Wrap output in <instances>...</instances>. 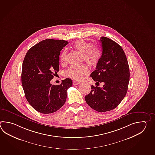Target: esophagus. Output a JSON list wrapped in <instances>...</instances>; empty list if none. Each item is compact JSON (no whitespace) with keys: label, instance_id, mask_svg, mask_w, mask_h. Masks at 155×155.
I'll return each instance as SVG.
<instances>
[{"label":"esophagus","instance_id":"obj_1","mask_svg":"<svg viewBox=\"0 0 155 155\" xmlns=\"http://www.w3.org/2000/svg\"><path fill=\"white\" fill-rule=\"evenodd\" d=\"M79 82H77V81H73V84L74 85H78V84H79Z\"/></svg>","mask_w":155,"mask_h":155}]
</instances>
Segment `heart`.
I'll return each instance as SVG.
<instances>
[{
	"label": "heart",
	"instance_id": "1",
	"mask_svg": "<svg viewBox=\"0 0 155 155\" xmlns=\"http://www.w3.org/2000/svg\"><path fill=\"white\" fill-rule=\"evenodd\" d=\"M74 50L82 54L83 60L91 66H94L98 64L101 57V51L98 46L91 45L90 42L84 40L76 41L72 45ZM67 51H62L61 54L60 59L62 62L66 61ZM89 72V67L87 64L72 65L65 72V75L71 78L81 81L84 76Z\"/></svg>",
	"mask_w": 155,
	"mask_h": 155
}]
</instances>
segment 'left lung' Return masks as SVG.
I'll return each mask as SVG.
<instances>
[{"label":"left lung","instance_id":"obj_1","mask_svg":"<svg viewBox=\"0 0 155 155\" xmlns=\"http://www.w3.org/2000/svg\"><path fill=\"white\" fill-rule=\"evenodd\" d=\"M99 41L102 54L91 77L97 83H104V85L103 88L91 85V91L85 96V100L95 110L105 112L117 107L126 95L129 82V67L119 45L104 36Z\"/></svg>","mask_w":155,"mask_h":155}]
</instances>
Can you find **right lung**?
Masks as SVG:
<instances>
[{
    "mask_svg": "<svg viewBox=\"0 0 155 155\" xmlns=\"http://www.w3.org/2000/svg\"><path fill=\"white\" fill-rule=\"evenodd\" d=\"M62 40L46 39L30 48L23 61L21 83L27 101L36 110L51 114L58 110L66 101L67 91L72 86L70 78L60 85L50 81L59 71V56L68 44Z\"/></svg>",
    "mask_w": 155,
    "mask_h": 155,
    "instance_id": "1",
    "label": "right lung"
}]
</instances>
